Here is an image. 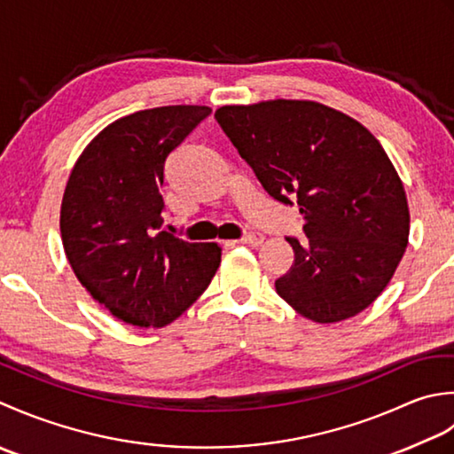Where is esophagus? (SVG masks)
I'll return each mask as SVG.
<instances>
[{"mask_svg":"<svg viewBox=\"0 0 454 454\" xmlns=\"http://www.w3.org/2000/svg\"><path fill=\"white\" fill-rule=\"evenodd\" d=\"M235 243H239V245H248V247H261V245L264 243V237H262L261 233H251V235H247V237H243V239L235 240Z\"/></svg>","mask_w":454,"mask_h":454,"instance_id":"1","label":"esophagus"}]
</instances>
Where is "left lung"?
Instances as JSON below:
<instances>
[{
    "mask_svg": "<svg viewBox=\"0 0 454 454\" xmlns=\"http://www.w3.org/2000/svg\"><path fill=\"white\" fill-rule=\"evenodd\" d=\"M239 154L272 198L303 215L308 240H286L294 264L276 292L316 323L366 309L408 247L402 178L378 138L343 111L309 99H268L215 111Z\"/></svg>",
    "mask_w": 454,
    "mask_h": 454,
    "instance_id": "8db88e82",
    "label": "left lung"
}]
</instances>
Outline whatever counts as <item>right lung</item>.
<instances>
[{
	"instance_id": "obj_1",
	"label": "right lung",
	"mask_w": 454,
	"mask_h": 454,
	"mask_svg": "<svg viewBox=\"0 0 454 454\" xmlns=\"http://www.w3.org/2000/svg\"><path fill=\"white\" fill-rule=\"evenodd\" d=\"M209 114L207 106H164L125 115L91 138L70 172L60 206L64 253L91 298L129 325H168L221 264L217 243L156 231L166 159Z\"/></svg>"
}]
</instances>
